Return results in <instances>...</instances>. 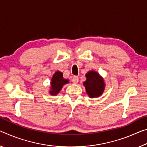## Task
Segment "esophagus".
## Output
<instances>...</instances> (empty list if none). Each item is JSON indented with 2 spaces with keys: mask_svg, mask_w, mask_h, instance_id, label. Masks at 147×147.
Returning <instances> with one entry per match:
<instances>
[{
  "mask_svg": "<svg viewBox=\"0 0 147 147\" xmlns=\"http://www.w3.org/2000/svg\"><path fill=\"white\" fill-rule=\"evenodd\" d=\"M73 82L74 84H77L78 82V76H74L73 78Z\"/></svg>",
  "mask_w": 147,
  "mask_h": 147,
  "instance_id": "1",
  "label": "esophagus"
}]
</instances>
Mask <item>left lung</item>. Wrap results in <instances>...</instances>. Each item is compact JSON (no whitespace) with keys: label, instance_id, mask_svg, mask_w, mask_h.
<instances>
[{"label":"left lung","instance_id":"left-lung-1","mask_svg":"<svg viewBox=\"0 0 147 147\" xmlns=\"http://www.w3.org/2000/svg\"><path fill=\"white\" fill-rule=\"evenodd\" d=\"M86 80L83 84L86 91L91 98L99 97L103 94L105 88L103 78L99 73L94 71H89L86 74Z\"/></svg>","mask_w":147,"mask_h":147}]
</instances>
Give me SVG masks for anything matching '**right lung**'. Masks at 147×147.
<instances>
[{"label":"right lung","instance_id":"right-lung-1","mask_svg":"<svg viewBox=\"0 0 147 147\" xmlns=\"http://www.w3.org/2000/svg\"><path fill=\"white\" fill-rule=\"evenodd\" d=\"M67 83H69V80L63 78L61 72H55L52 78L50 94L52 95H56L62 89L63 86Z\"/></svg>","mask_w":147,"mask_h":147}]
</instances>
